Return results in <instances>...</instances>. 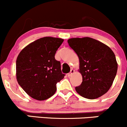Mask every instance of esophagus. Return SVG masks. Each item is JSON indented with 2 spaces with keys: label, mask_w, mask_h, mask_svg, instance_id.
Masks as SVG:
<instances>
[{
  "label": "esophagus",
  "mask_w": 127,
  "mask_h": 127,
  "mask_svg": "<svg viewBox=\"0 0 127 127\" xmlns=\"http://www.w3.org/2000/svg\"><path fill=\"white\" fill-rule=\"evenodd\" d=\"M74 72H75V70H73V69H71V70H70V73H68L67 74L68 76V77H70V76H71V75H72L74 73Z\"/></svg>",
  "instance_id": "1"
}]
</instances>
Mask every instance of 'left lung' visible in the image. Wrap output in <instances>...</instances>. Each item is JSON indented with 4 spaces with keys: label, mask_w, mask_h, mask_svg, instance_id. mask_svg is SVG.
I'll return each mask as SVG.
<instances>
[{
    "label": "left lung",
    "mask_w": 127,
    "mask_h": 127,
    "mask_svg": "<svg viewBox=\"0 0 127 127\" xmlns=\"http://www.w3.org/2000/svg\"><path fill=\"white\" fill-rule=\"evenodd\" d=\"M68 43L80 61L83 81L75 87L76 92L90 99L102 96L111 87L117 71L113 51L104 44L91 37L71 38Z\"/></svg>",
    "instance_id": "1"
}]
</instances>
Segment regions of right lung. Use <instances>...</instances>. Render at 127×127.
Here are the masks:
<instances>
[{"label": "right lung", "instance_id": "1", "mask_svg": "<svg viewBox=\"0 0 127 127\" xmlns=\"http://www.w3.org/2000/svg\"><path fill=\"white\" fill-rule=\"evenodd\" d=\"M64 39L44 37L28 45L16 61L17 80L30 96L43 101L53 96L56 85L65 76L55 54Z\"/></svg>", "mask_w": 127, "mask_h": 127}]
</instances>
